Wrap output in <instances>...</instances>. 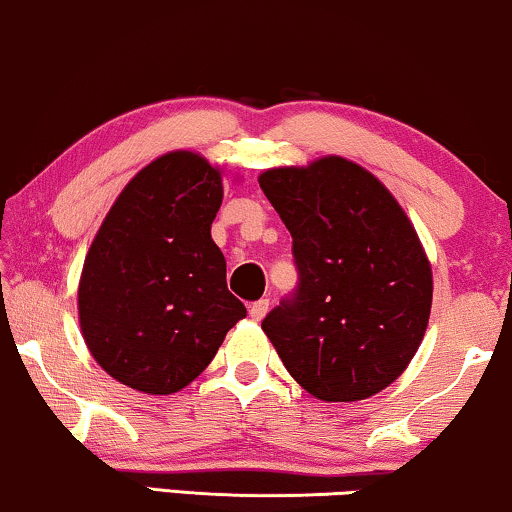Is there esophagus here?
<instances>
[{"label":"esophagus","mask_w":512,"mask_h":512,"mask_svg":"<svg viewBox=\"0 0 512 512\" xmlns=\"http://www.w3.org/2000/svg\"><path fill=\"white\" fill-rule=\"evenodd\" d=\"M268 307H270V300H268V298L256 300V303L249 307V317L254 319V321H261V319L265 317V314H268Z\"/></svg>","instance_id":"obj_1"}]
</instances>
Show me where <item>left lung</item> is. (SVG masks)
Returning <instances> with one entry per match:
<instances>
[{
    "label": "left lung",
    "instance_id": "8db88e82",
    "mask_svg": "<svg viewBox=\"0 0 512 512\" xmlns=\"http://www.w3.org/2000/svg\"><path fill=\"white\" fill-rule=\"evenodd\" d=\"M293 237L296 296L263 319L289 375L352 403L398 380L429 326L433 275L408 214L375 174L340 156L258 177Z\"/></svg>",
    "mask_w": 512,
    "mask_h": 512
}]
</instances>
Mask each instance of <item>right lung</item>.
I'll use <instances>...</instances> for the list:
<instances>
[{
  "label": "right lung",
  "mask_w": 512,
  "mask_h": 512,
  "mask_svg": "<svg viewBox=\"0 0 512 512\" xmlns=\"http://www.w3.org/2000/svg\"><path fill=\"white\" fill-rule=\"evenodd\" d=\"M223 174L193 151L139 170L104 216L79 279V324L104 373L151 396L177 394L244 319L212 240Z\"/></svg>",
  "instance_id": "add662e5"
}]
</instances>
